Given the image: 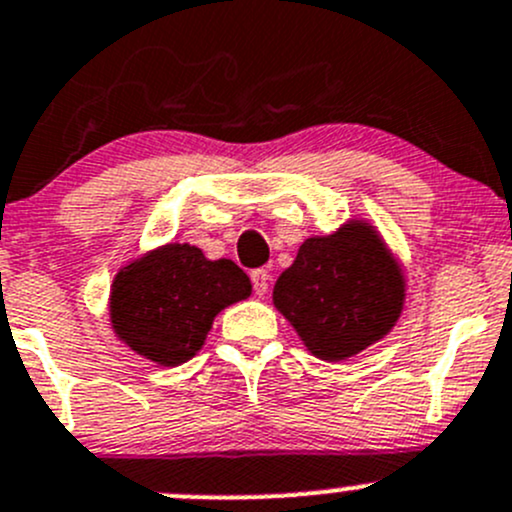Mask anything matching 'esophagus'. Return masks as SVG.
<instances>
[{
    "mask_svg": "<svg viewBox=\"0 0 512 512\" xmlns=\"http://www.w3.org/2000/svg\"><path fill=\"white\" fill-rule=\"evenodd\" d=\"M252 285H255L257 297H265L267 289H270V272H267V270L252 272Z\"/></svg>",
    "mask_w": 512,
    "mask_h": 512,
    "instance_id": "1",
    "label": "esophagus"
}]
</instances>
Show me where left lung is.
<instances>
[{
	"label": "left lung",
	"mask_w": 512,
	"mask_h": 512,
	"mask_svg": "<svg viewBox=\"0 0 512 512\" xmlns=\"http://www.w3.org/2000/svg\"><path fill=\"white\" fill-rule=\"evenodd\" d=\"M272 304L322 361H342L381 342L401 319L406 275L369 220H347L332 235L299 245L277 277Z\"/></svg>",
	"instance_id": "1"
}]
</instances>
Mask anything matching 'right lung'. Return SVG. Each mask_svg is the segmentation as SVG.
Returning a JSON list of instances; mask_svg holds the SVG:
<instances>
[{"label": "right lung", "instance_id": "right-lung-1", "mask_svg": "<svg viewBox=\"0 0 512 512\" xmlns=\"http://www.w3.org/2000/svg\"><path fill=\"white\" fill-rule=\"evenodd\" d=\"M250 294V277L232 260L165 242L116 272L108 317L118 342L153 364L178 366L203 349L215 317Z\"/></svg>", "mask_w": 512, "mask_h": 512}]
</instances>
